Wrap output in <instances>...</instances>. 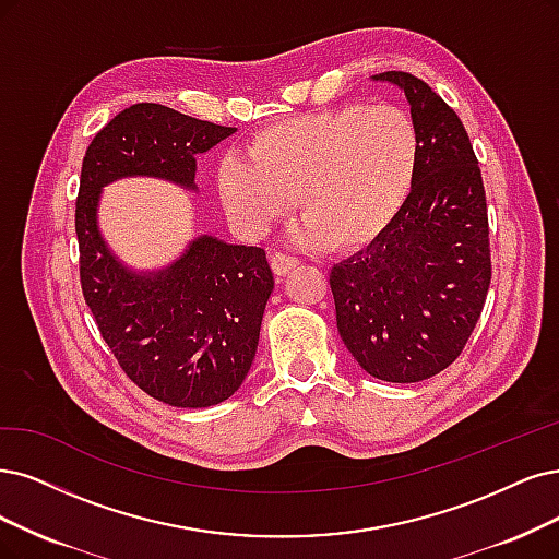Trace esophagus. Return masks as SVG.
I'll use <instances>...</instances> for the list:
<instances>
[{
    "instance_id": "1",
    "label": "esophagus",
    "mask_w": 559,
    "mask_h": 559,
    "mask_svg": "<svg viewBox=\"0 0 559 559\" xmlns=\"http://www.w3.org/2000/svg\"><path fill=\"white\" fill-rule=\"evenodd\" d=\"M269 264H272L276 276H285L287 272H293V269L299 264V260L287 255V253H274L272 258H269Z\"/></svg>"
}]
</instances>
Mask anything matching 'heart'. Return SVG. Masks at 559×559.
I'll return each mask as SVG.
<instances>
[{
  "instance_id": "1",
  "label": "heart",
  "mask_w": 559,
  "mask_h": 559,
  "mask_svg": "<svg viewBox=\"0 0 559 559\" xmlns=\"http://www.w3.org/2000/svg\"><path fill=\"white\" fill-rule=\"evenodd\" d=\"M417 123L396 106L345 103L281 119L246 142L248 160L227 156L216 189L227 218L258 237L293 212L306 243L355 251L394 221L417 177Z\"/></svg>"
}]
</instances>
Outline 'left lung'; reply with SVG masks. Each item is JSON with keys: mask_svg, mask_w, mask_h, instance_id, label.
<instances>
[{"mask_svg": "<svg viewBox=\"0 0 559 559\" xmlns=\"http://www.w3.org/2000/svg\"><path fill=\"white\" fill-rule=\"evenodd\" d=\"M417 123L412 191L364 251L329 285L345 347L368 376L421 382L451 366L477 324L490 285L488 210L479 160L459 115L424 80L384 71Z\"/></svg>", "mask_w": 559, "mask_h": 559, "instance_id": "obj_1", "label": "left lung"}]
</instances>
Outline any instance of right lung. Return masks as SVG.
<instances>
[{"instance_id":"obj_1","label":"right lung","mask_w":559,"mask_h":559,"mask_svg":"<svg viewBox=\"0 0 559 559\" xmlns=\"http://www.w3.org/2000/svg\"><path fill=\"white\" fill-rule=\"evenodd\" d=\"M233 133L158 103H135L96 133L82 158L75 200L82 297L127 378L175 407L218 405L241 386L274 290L272 269L264 248L202 235L170 266L135 274L98 233V195L106 183L135 175L195 191L198 154Z\"/></svg>"}]
</instances>
